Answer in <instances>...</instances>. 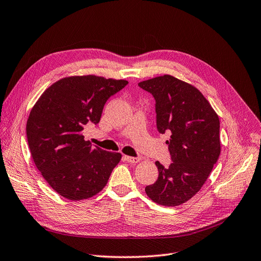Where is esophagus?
<instances>
[{
	"label": "esophagus",
	"mask_w": 261,
	"mask_h": 261,
	"mask_svg": "<svg viewBox=\"0 0 261 261\" xmlns=\"http://www.w3.org/2000/svg\"><path fill=\"white\" fill-rule=\"evenodd\" d=\"M123 159L129 163H138L141 160L139 156H129V155H124Z\"/></svg>",
	"instance_id": "esophagus-1"
}]
</instances>
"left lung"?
I'll list each match as a JSON object with an SVG mask.
<instances>
[{
	"label": "left lung",
	"instance_id": "obj_1",
	"mask_svg": "<svg viewBox=\"0 0 261 261\" xmlns=\"http://www.w3.org/2000/svg\"><path fill=\"white\" fill-rule=\"evenodd\" d=\"M139 86L154 98L158 131L171 134L166 144L172 163L155 162L159 177L145 192L159 205H181L200 190L220 156L219 116L197 88L172 75Z\"/></svg>",
	"mask_w": 261,
	"mask_h": 261
}]
</instances>
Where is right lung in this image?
Segmentation results:
<instances>
[{
    "label": "right lung",
    "mask_w": 261,
    "mask_h": 261,
    "mask_svg": "<svg viewBox=\"0 0 261 261\" xmlns=\"http://www.w3.org/2000/svg\"><path fill=\"white\" fill-rule=\"evenodd\" d=\"M128 84L96 75L65 77L51 85L32 109L27 138L38 171L67 199L89 198L102 190L121 159L84 140L109 98Z\"/></svg>",
    "instance_id": "right-lung-1"
}]
</instances>
